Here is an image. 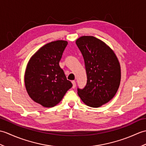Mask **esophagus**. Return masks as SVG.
<instances>
[{
    "mask_svg": "<svg viewBox=\"0 0 146 146\" xmlns=\"http://www.w3.org/2000/svg\"><path fill=\"white\" fill-rule=\"evenodd\" d=\"M71 83H72V85H73L72 88H75L76 87V83H75V81H72V82H71Z\"/></svg>",
    "mask_w": 146,
    "mask_h": 146,
    "instance_id": "esophagus-1",
    "label": "esophagus"
}]
</instances>
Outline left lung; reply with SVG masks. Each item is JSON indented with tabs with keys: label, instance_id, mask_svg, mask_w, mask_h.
<instances>
[{
	"label": "left lung",
	"instance_id": "obj_1",
	"mask_svg": "<svg viewBox=\"0 0 146 146\" xmlns=\"http://www.w3.org/2000/svg\"><path fill=\"white\" fill-rule=\"evenodd\" d=\"M76 44L84 59L87 81L78 88V94L91 107H99L112 98L119 87L121 73L119 60L113 51L94 36H82Z\"/></svg>",
	"mask_w": 146,
	"mask_h": 146
}]
</instances>
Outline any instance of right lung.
I'll return each mask as SVG.
<instances>
[{
  "instance_id": "obj_1",
  "label": "right lung",
  "mask_w": 146,
  "mask_h": 146,
  "mask_svg": "<svg viewBox=\"0 0 146 146\" xmlns=\"http://www.w3.org/2000/svg\"><path fill=\"white\" fill-rule=\"evenodd\" d=\"M67 44L65 41L48 43L27 64L24 77L26 90L34 101L43 107L55 106L72 87L59 65Z\"/></svg>"
}]
</instances>
